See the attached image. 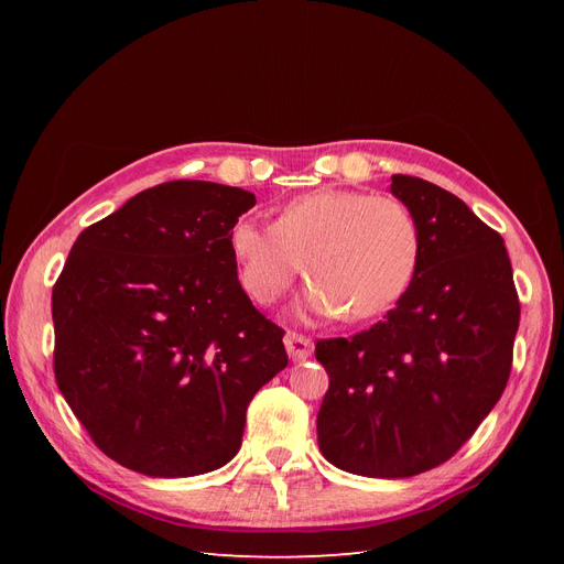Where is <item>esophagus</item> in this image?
Listing matches in <instances>:
<instances>
[{
	"label": "esophagus",
	"instance_id": "34e87169",
	"mask_svg": "<svg viewBox=\"0 0 564 564\" xmlns=\"http://www.w3.org/2000/svg\"><path fill=\"white\" fill-rule=\"evenodd\" d=\"M284 346H286V352L294 362H301V360H305V357L313 355V338L296 334V332H286Z\"/></svg>",
	"mask_w": 564,
	"mask_h": 564
}]
</instances>
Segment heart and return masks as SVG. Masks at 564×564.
<instances>
[{
    "mask_svg": "<svg viewBox=\"0 0 564 564\" xmlns=\"http://www.w3.org/2000/svg\"><path fill=\"white\" fill-rule=\"evenodd\" d=\"M245 292L275 303L305 270L313 282L303 305L322 317L352 322L388 313L414 282L421 228L414 212L392 195L319 187L289 199L272 226L237 218L228 235Z\"/></svg>",
    "mask_w": 564,
    "mask_h": 564,
    "instance_id": "1",
    "label": "heart"
}]
</instances>
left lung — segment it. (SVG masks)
Segmentation results:
<instances>
[{
  "label": "left lung",
  "instance_id": "1",
  "mask_svg": "<svg viewBox=\"0 0 564 564\" xmlns=\"http://www.w3.org/2000/svg\"><path fill=\"white\" fill-rule=\"evenodd\" d=\"M390 193L421 228L414 282L373 327L315 344L319 452L367 477H412L464 447L508 383L520 324L503 237L435 183L395 174Z\"/></svg>",
  "mask_w": 564,
  "mask_h": 564
}]
</instances>
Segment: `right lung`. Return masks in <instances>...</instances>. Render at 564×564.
<instances>
[{"label":"right lung","instance_id":"right-lung-1","mask_svg":"<svg viewBox=\"0 0 564 564\" xmlns=\"http://www.w3.org/2000/svg\"><path fill=\"white\" fill-rule=\"evenodd\" d=\"M256 197L169 181L84 228L51 294L54 373L94 445L152 477L209 473L242 445L251 398L289 362L228 235Z\"/></svg>","mask_w":564,"mask_h":564}]
</instances>
